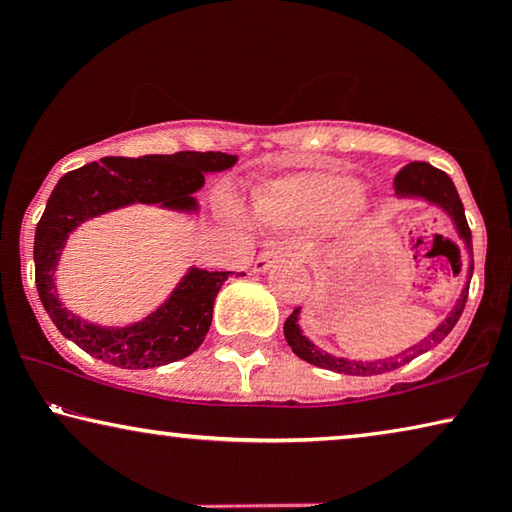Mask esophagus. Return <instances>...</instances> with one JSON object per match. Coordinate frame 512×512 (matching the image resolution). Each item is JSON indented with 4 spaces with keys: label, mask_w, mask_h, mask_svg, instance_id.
<instances>
[{
    "label": "esophagus",
    "mask_w": 512,
    "mask_h": 512,
    "mask_svg": "<svg viewBox=\"0 0 512 512\" xmlns=\"http://www.w3.org/2000/svg\"><path fill=\"white\" fill-rule=\"evenodd\" d=\"M284 258H296V261H303V251L289 249L284 244H272V247L263 249L261 256L256 258L254 265H251V272L254 275H261V272H268L277 261H284Z\"/></svg>",
    "instance_id": "esophagus-1"
}]
</instances>
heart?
I'll return each mask as SVG.
<instances>
[{"instance_id": "heart-1", "label": "heart", "mask_w": 512, "mask_h": 512, "mask_svg": "<svg viewBox=\"0 0 512 512\" xmlns=\"http://www.w3.org/2000/svg\"><path fill=\"white\" fill-rule=\"evenodd\" d=\"M258 219L272 228L314 230L335 219L349 228L368 212L359 181L335 170H305L277 177L254 195Z\"/></svg>"}]
</instances>
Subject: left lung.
I'll list each match as a JSON object with an SVG mask.
<instances>
[{"label":"left lung","mask_w":512,"mask_h":512,"mask_svg":"<svg viewBox=\"0 0 512 512\" xmlns=\"http://www.w3.org/2000/svg\"><path fill=\"white\" fill-rule=\"evenodd\" d=\"M394 193L398 200H419V202H426V205H431V207H438L440 212H443L447 219L452 221L454 233H457L459 240L464 242V249L468 254L466 284L461 286L457 303L452 305V310L447 312V317L440 321V324L433 328V331L426 335L424 340H419L417 345L403 349V352H398L394 356H384V359H375V361L347 359V356H335L331 352L319 349L303 333V328H300V307H296V310L289 314V319L284 321V338H286V342H289V347L293 349V354L300 356V359L307 363H312V366L335 370V373H345V375L389 373V370L401 368L408 361L415 359V356L429 352V349L440 345V342L450 335L454 324L459 321L461 312H464V305L468 298V284H471V277H473V240H471V228H468V223H466L464 205H461V198H459L457 188H454V184H452V179L447 177L443 170H438V167H433L429 163H410L396 174Z\"/></svg>","instance_id":"8db88e82"}]
</instances>
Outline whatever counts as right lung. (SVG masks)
Returning <instances> with one entry per match:
<instances>
[{"label": "right lung", "mask_w": 512, "mask_h": 512, "mask_svg": "<svg viewBox=\"0 0 512 512\" xmlns=\"http://www.w3.org/2000/svg\"><path fill=\"white\" fill-rule=\"evenodd\" d=\"M237 156L221 151H179L172 156L102 158L67 172L53 188L34 233V277L41 305L58 331L95 359L118 368H156L193 354L212 326L216 293L230 272L186 270L156 310L125 326H100L67 310L55 286L62 249L81 223L130 205H156L198 214L195 193L205 174L226 172Z\"/></svg>", "instance_id": "1"}]
</instances>
